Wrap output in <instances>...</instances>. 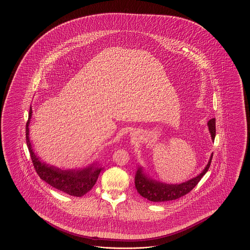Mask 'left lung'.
<instances>
[{"label": "left lung", "instance_id": "1", "mask_svg": "<svg viewBox=\"0 0 250 250\" xmlns=\"http://www.w3.org/2000/svg\"><path fill=\"white\" fill-rule=\"evenodd\" d=\"M209 131L211 133L212 141L215 138V119L212 118L208 122ZM212 154L210 156V159L208 165L204 169L199 175L193 178L189 181L183 182L181 184H166L159 181H155L143 173L142 168L139 167L138 171L135 175V186L138 193L142 197L146 198L149 201L153 202H165L175 200L180 197L185 196L188 192L197 186V183L202 179L203 176L207 173L211 162H212Z\"/></svg>", "mask_w": 250, "mask_h": 250}]
</instances>
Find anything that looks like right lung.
<instances>
[{
    "label": "right lung",
    "mask_w": 250,
    "mask_h": 250,
    "mask_svg": "<svg viewBox=\"0 0 250 250\" xmlns=\"http://www.w3.org/2000/svg\"><path fill=\"white\" fill-rule=\"evenodd\" d=\"M32 116V108L30 107L28 113V120L26 124V140L32 160L34 168L38 176L49 185L55 188L60 191L65 192L69 196L82 197L92 189L96 184L100 174L101 168L96 165H91L83 170H62L54 166L42 163L34 151L29 140V122Z\"/></svg>",
    "instance_id": "right-lung-1"
}]
</instances>
